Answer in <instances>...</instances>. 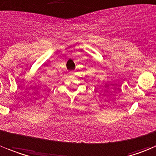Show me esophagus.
I'll return each mask as SVG.
<instances>
[{
  "label": "esophagus",
  "mask_w": 156,
  "mask_h": 156,
  "mask_svg": "<svg viewBox=\"0 0 156 156\" xmlns=\"http://www.w3.org/2000/svg\"><path fill=\"white\" fill-rule=\"evenodd\" d=\"M70 75H75V71H71V72H70Z\"/></svg>",
  "instance_id": "1"
}]
</instances>
